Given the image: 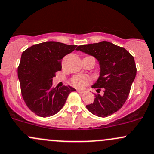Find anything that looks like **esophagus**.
<instances>
[{"mask_svg":"<svg viewBox=\"0 0 154 154\" xmlns=\"http://www.w3.org/2000/svg\"><path fill=\"white\" fill-rule=\"evenodd\" d=\"M77 91L79 93H84L85 92V91H84V90H80V89H77Z\"/></svg>","mask_w":154,"mask_h":154,"instance_id":"esophagus-1","label":"esophagus"}]
</instances>
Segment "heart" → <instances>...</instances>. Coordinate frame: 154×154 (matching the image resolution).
I'll return each mask as SVG.
<instances>
[{
    "instance_id": "1",
    "label": "heart",
    "mask_w": 154,
    "mask_h": 154,
    "mask_svg": "<svg viewBox=\"0 0 154 154\" xmlns=\"http://www.w3.org/2000/svg\"><path fill=\"white\" fill-rule=\"evenodd\" d=\"M91 79L86 75H76L72 78L71 84L78 88H82L90 82Z\"/></svg>"
}]
</instances>
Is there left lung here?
<instances>
[{
  "label": "left lung",
  "instance_id": "8db88e82",
  "mask_svg": "<svg viewBox=\"0 0 154 154\" xmlns=\"http://www.w3.org/2000/svg\"><path fill=\"white\" fill-rule=\"evenodd\" d=\"M80 50L98 60L100 77L92 88L97 89L94 103L86 105L92 114L107 117L120 109L128 97L137 72L134 57L124 48L108 42L82 45ZM103 89V94L99 91Z\"/></svg>",
  "mask_w": 154,
  "mask_h": 154
}]
</instances>
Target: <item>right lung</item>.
Wrapping results in <instances>:
<instances>
[{
    "mask_svg": "<svg viewBox=\"0 0 154 154\" xmlns=\"http://www.w3.org/2000/svg\"><path fill=\"white\" fill-rule=\"evenodd\" d=\"M76 45L57 41L35 44L22 52L17 72L21 93L31 111L41 117L56 114L63 108L70 92V86L54 87L52 78L62 69L61 61Z\"/></svg>",
    "mask_w": 154,
    "mask_h": 154,
    "instance_id": "obj_1",
    "label": "right lung"
}]
</instances>
